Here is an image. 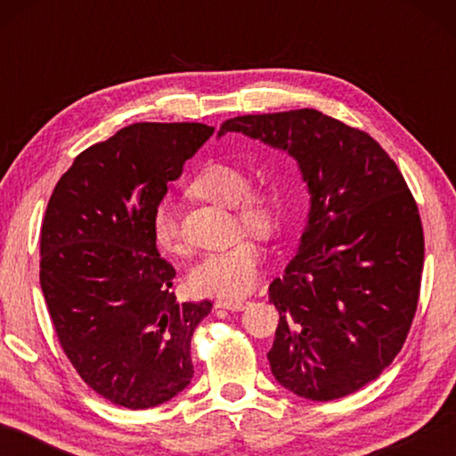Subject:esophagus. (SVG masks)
Instances as JSON below:
<instances>
[{
    "instance_id": "34e87169",
    "label": "esophagus",
    "mask_w": 456,
    "mask_h": 456,
    "mask_svg": "<svg viewBox=\"0 0 456 456\" xmlns=\"http://www.w3.org/2000/svg\"><path fill=\"white\" fill-rule=\"evenodd\" d=\"M249 305L247 299H219L217 307H223V310H231V312H241Z\"/></svg>"
}]
</instances>
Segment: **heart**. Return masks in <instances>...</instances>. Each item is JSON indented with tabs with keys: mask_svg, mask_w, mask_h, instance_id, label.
I'll use <instances>...</instances> for the list:
<instances>
[{
	"mask_svg": "<svg viewBox=\"0 0 456 456\" xmlns=\"http://www.w3.org/2000/svg\"><path fill=\"white\" fill-rule=\"evenodd\" d=\"M192 195L221 207H235L241 225L272 233L280 221V203L272 191L249 189V176L233 163H209L192 176ZM151 233L163 251H179L181 231L171 203H159L151 215ZM261 264V247L245 237L227 249L207 253L189 269V288L205 296L235 297L253 288Z\"/></svg>",
	"mask_w": 456,
	"mask_h": 456,
	"instance_id": "heart-1",
	"label": "heart"
}]
</instances>
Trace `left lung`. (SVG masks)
Instances as JSON below:
<instances>
[{"instance_id":"obj_1","label":"left lung","mask_w":456,"mask_h":456,"mask_svg":"<svg viewBox=\"0 0 456 456\" xmlns=\"http://www.w3.org/2000/svg\"><path fill=\"white\" fill-rule=\"evenodd\" d=\"M296 160L310 213L296 257L269 285L280 312L272 374L328 403L376 380L403 348L419 304L422 223L403 173L364 130L314 108L221 125Z\"/></svg>"}]
</instances>
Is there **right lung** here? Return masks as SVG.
I'll return each mask as SVG.
<instances>
[{
    "instance_id": "right-lung-1",
    "label": "right lung",
    "mask_w": 456,
    "mask_h": 456,
    "mask_svg": "<svg viewBox=\"0 0 456 456\" xmlns=\"http://www.w3.org/2000/svg\"><path fill=\"white\" fill-rule=\"evenodd\" d=\"M199 122H138L76 157L40 237V285L76 372L112 404L144 411L187 388L192 331L213 304L176 302L151 215L213 134Z\"/></svg>"
}]
</instances>
